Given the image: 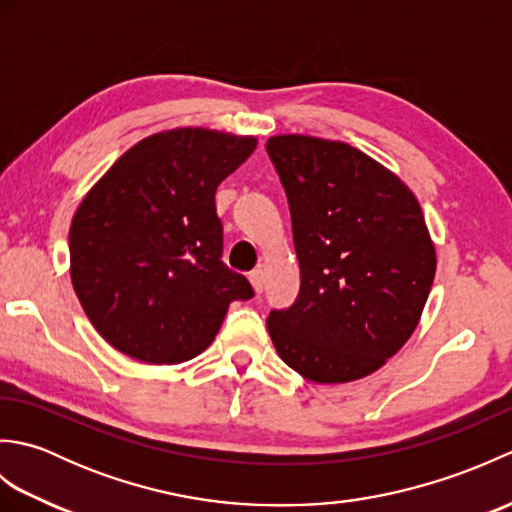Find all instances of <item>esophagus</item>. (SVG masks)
<instances>
[{"label": "esophagus", "mask_w": 512, "mask_h": 512, "mask_svg": "<svg viewBox=\"0 0 512 512\" xmlns=\"http://www.w3.org/2000/svg\"><path fill=\"white\" fill-rule=\"evenodd\" d=\"M248 279H250V284H253L257 295H259V292L264 290V281H266V279H264V270H262V268H255L253 273L248 275Z\"/></svg>", "instance_id": "obj_1"}]
</instances>
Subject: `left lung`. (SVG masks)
<instances>
[{
	"label": "left lung",
	"instance_id": "left-lung-1",
	"mask_svg": "<svg viewBox=\"0 0 512 512\" xmlns=\"http://www.w3.org/2000/svg\"><path fill=\"white\" fill-rule=\"evenodd\" d=\"M301 288L270 310L268 332L288 367L314 383H350L385 365L416 330L436 277V248L413 193L339 140L273 136Z\"/></svg>",
	"mask_w": 512,
	"mask_h": 512
}]
</instances>
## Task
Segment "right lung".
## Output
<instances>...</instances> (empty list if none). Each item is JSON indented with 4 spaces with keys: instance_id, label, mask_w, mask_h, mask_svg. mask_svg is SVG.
Here are the masks:
<instances>
[{
    "instance_id": "add662e5",
    "label": "right lung",
    "mask_w": 512,
    "mask_h": 512,
    "mask_svg": "<svg viewBox=\"0 0 512 512\" xmlns=\"http://www.w3.org/2000/svg\"><path fill=\"white\" fill-rule=\"evenodd\" d=\"M250 136L180 127L140 140L76 209L70 275L103 339L151 365L211 345L233 301L255 295L222 262L220 182L253 154Z\"/></svg>"
}]
</instances>
